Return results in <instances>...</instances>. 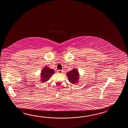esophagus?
Instances as JSON below:
<instances>
[{"instance_id": "esophagus-1", "label": "esophagus", "mask_w": 128, "mask_h": 128, "mask_svg": "<svg viewBox=\"0 0 128 128\" xmlns=\"http://www.w3.org/2000/svg\"><path fill=\"white\" fill-rule=\"evenodd\" d=\"M57 72L59 74H62L63 73V70H58Z\"/></svg>"}]
</instances>
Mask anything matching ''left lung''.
Listing matches in <instances>:
<instances>
[{
  "label": "left lung",
  "mask_w": 128,
  "mask_h": 128,
  "mask_svg": "<svg viewBox=\"0 0 128 128\" xmlns=\"http://www.w3.org/2000/svg\"><path fill=\"white\" fill-rule=\"evenodd\" d=\"M67 76H68V79L70 82L73 84H76V82H78L77 80H78V79L79 73L78 71L77 70H76L74 69L72 71H69L67 73Z\"/></svg>",
  "instance_id": "obj_1"
}]
</instances>
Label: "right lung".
I'll use <instances>...</instances> for the list:
<instances>
[{"instance_id": "add662e5", "label": "right lung", "mask_w": 128, "mask_h": 128, "mask_svg": "<svg viewBox=\"0 0 128 128\" xmlns=\"http://www.w3.org/2000/svg\"><path fill=\"white\" fill-rule=\"evenodd\" d=\"M54 73V70L49 68L48 67H44V70H42L41 71V78H42L41 81L43 82H46V80H49Z\"/></svg>"}]
</instances>
